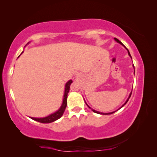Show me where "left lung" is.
Segmentation results:
<instances>
[{
  "label": "left lung",
  "mask_w": 157,
  "mask_h": 157,
  "mask_svg": "<svg viewBox=\"0 0 157 157\" xmlns=\"http://www.w3.org/2000/svg\"><path fill=\"white\" fill-rule=\"evenodd\" d=\"M114 40H116V41H117V43H119V44H121L122 45V46H124V45H123V44H122V43L121 42V41H120V40H118L117 39V38H114ZM124 47H125V46H124ZM125 48L126 49V50H127V51H128V56H129L131 57V58H132V56H131V54H130V53H129V51H128V49L127 48H126V47H125ZM133 67H134V64H133ZM131 95H132V92H131V93H130V94H129V96H128V98H127V99H126V101H125V103H124V104H123V105H122V106H121V107H120V108L119 109H121V108H122V107H123L124 106V105H125L126 104V103H127V101H128V99H129V98L131 97ZM85 103H86V101H85ZM86 104L87 105V106L88 107H89V109H91V110L92 111H94V113H98V114H104V115H108V114H111V113H114L115 112V111H112V112H109V113H102V112H99V111H96V110H94V109H91V107H90L89 106V105H88L87 104H86ZM119 109H118V110H119ZM117 110V111H118Z\"/></svg>",
  "instance_id": "obj_1"
}]
</instances>
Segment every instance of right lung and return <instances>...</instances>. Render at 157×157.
<instances>
[{
    "label": "right lung",
    "mask_w": 157,
    "mask_h": 157,
    "mask_svg": "<svg viewBox=\"0 0 157 157\" xmlns=\"http://www.w3.org/2000/svg\"><path fill=\"white\" fill-rule=\"evenodd\" d=\"M29 42L28 44L25 45V46H27L28 44H29ZM23 53V51L21 54H22ZM18 56V57H19ZM73 82L72 80H69L67 83H66L65 85V91H64V94H63V102H62V104L60 108L59 109V110L56 111V112L51 113L50 115L47 116L46 117H43V118H34V117H31V119L33 120H35L36 121L40 122V123H44V124H48V123H51V122H53L55 121H56L59 119H60L62 116L63 114L64 111H65L66 105H67V97H68V94L70 90V85L71 83Z\"/></svg>",
    "instance_id": "right-lung-1"
}]
</instances>
